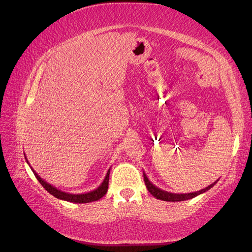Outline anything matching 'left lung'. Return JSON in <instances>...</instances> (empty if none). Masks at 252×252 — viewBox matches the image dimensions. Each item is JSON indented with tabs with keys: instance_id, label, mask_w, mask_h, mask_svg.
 <instances>
[{
	"instance_id": "8db88e82",
	"label": "left lung",
	"mask_w": 252,
	"mask_h": 252,
	"mask_svg": "<svg viewBox=\"0 0 252 252\" xmlns=\"http://www.w3.org/2000/svg\"><path fill=\"white\" fill-rule=\"evenodd\" d=\"M144 174V181H145V185H146L148 191L154 195L156 199L158 200H162V201H166V202H181V201H186V200H190L192 199V197H195L197 195H200L206 191H208L210 188H212L215 186L218 181L217 180L215 183H212L211 185L207 186L204 189L199 190V191H195V192H190V193H171L168 191H165V190H162L161 188L157 187L156 185L152 184V183L148 180L147 175L145 172H143Z\"/></svg>"
}]
</instances>
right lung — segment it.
<instances>
[{"label":"right lung","instance_id":"obj_1","mask_svg":"<svg viewBox=\"0 0 252 252\" xmlns=\"http://www.w3.org/2000/svg\"><path fill=\"white\" fill-rule=\"evenodd\" d=\"M25 156V155H24ZM25 158H26V162L27 164L30 166V164L28 163V159L25 156ZM32 168L33 174L35 175V178L37 179V181H39L41 183V185L47 190V191L52 194L55 197H57V199H60V200H63V201H67V202H71V203H78V204H84V203H90V202H94V201H97L100 200L101 197H103L106 192H107L108 190V183H109V173H110V168L108 169L107 173H106V177L104 179V181L102 182V184L98 186L97 188H95L94 190H93V191H89V192H86V193H79V194H73V193H69V192H65V191H62V190L58 189L57 187L50 185L49 183H47L45 180H43L39 174H37L33 169L32 167H30Z\"/></svg>","mask_w":252,"mask_h":252}]
</instances>
